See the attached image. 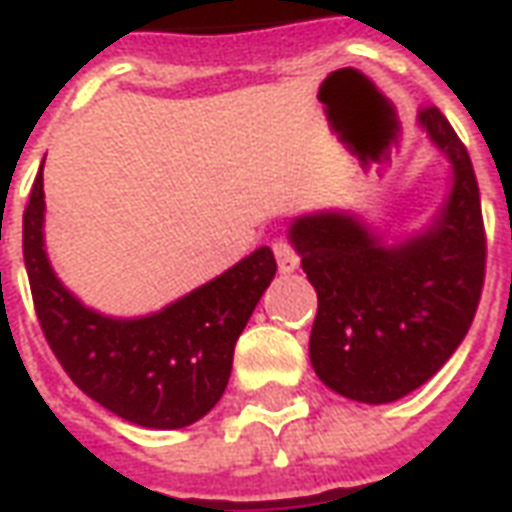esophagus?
<instances>
[{
	"instance_id": "esophagus-1",
	"label": "esophagus",
	"mask_w": 512,
	"mask_h": 512,
	"mask_svg": "<svg viewBox=\"0 0 512 512\" xmlns=\"http://www.w3.org/2000/svg\"><path fill=\"white\" fill-rule=\"evenodd\" d=\"M274 255H276V263H279V271L282 274H293L295 268H298V255H295V249L287 241H274Z\"/></svg>"
}]
</instances>
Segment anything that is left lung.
<instances>
[{"label": "left lung", "mask_w": 512, "mask_h": 512, "mask_svg": "<svg viewBox=\"0 0 512 512\" xmlns=\"http://www.w3.org/2000/svg\"><path fill=\"white\" fill-rule=\"evenodd\" d=\"M418 124L450 165L448 195L426 225L391 236L361 211L317 208L287 227L317 290L314 374L363 404H391L429 382L464 342L483 290L486 238L469 154L437 108Z\"/></svg>", "instance_id": "8db88e82"}]
</instances>
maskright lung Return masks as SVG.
<instances>
[{
    "mask_svg": "<svg viewBox=\"0 0 512 512\" xmlns=\"http://www.w3.org/2000/svg\"><path fill=\"white\" fill-rule=\"evenodd\" d=\"M24 263L37 320L70 380L113 415L162 431L184 429L222 399L238 336L276 274L271 246H260L157 312H97L48 260L43 173L24 211Z\"/></svg>",
    "mask_w": 512,
    "mask_h": 512,
    "instance_id": "obj_1",
    "label": "right lung"
}]
</instances>
